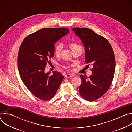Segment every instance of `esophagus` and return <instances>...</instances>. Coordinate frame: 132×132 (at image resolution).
Masks as SVG:
<instances>
[{
  "label": "esophagus",
  "mask_w": 132,
  "mask_h": 132,
  "mask_svg": "<svg viewBox=\"0 0 132 132\" xmlns=\"http://www.w3.org/2000/svg\"><path fill=\"white\" fill-rule=\"evenodd\" d=\"M73 76V75L72 74H70V73H67L65 75V77L67 78H70Z\"/></svg>",
  "instance_id": "esophagus-1"
}]
</instances>
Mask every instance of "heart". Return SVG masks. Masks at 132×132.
<instances>
[{"label": "heart", "instance_id": "heart-1", "mask_svg": "<svg viewBox=\"0 0 132 132\" xmlns=\"http://www.w3.org/2000/svg\"><path fill=\"white\" fill-rule=\"evenodd\" d=\"M68 45L70 50L72 52V53L77 51H80L81 52H82V47L77 43H74V42H70L69 43ZM62 48H63V45L61 43H58L56 45L54 50V53L55 56H57V57H59V56H60L62 50ZM66 68H67V67Z\"/></svg>", "mask_w": 132, "mask_h": 132}]
</instances>
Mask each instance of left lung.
I'll list each match as a JSON object with an SVG mask.
<instances>
[{
    "label": "left lung",
    "mask_w": 132,
    "mask_h": 132,
    "mask_svg": "<svg viewBox=\"0 0 132 132\" xmlns=\"http://www.w3.org/2000/svg\"><path fill=\"white\" fill-rule=\"evenodd\" d=\"M72 30L85 46V63L93 66L90 76L80 75V95L86 100L95 101L104 95L112 84L116 70L114 53L105 37L92 30L74 28Z\"/></svg>",
    "instance_id": "obj_1"
}]
</instances>
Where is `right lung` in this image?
<instances>
[{"label":"right lung","mask_w":132,"mask_h":132,"mask_svg":"<svg viewBox=\"0 0 132 132\" xmlns=\"http://www.w3.org/2000/svg\"><path fill=\"white\" fill-rule=\"evenodd\" d=\"M69 32L68 28H44L28 35L19 50L18 68L28 90L36 98L46 101L56 93L64 76L58 71L45 73L44 69L54 57L55 43Z\"/></svg>","instance_id":"obj_1"}]
</instances>
